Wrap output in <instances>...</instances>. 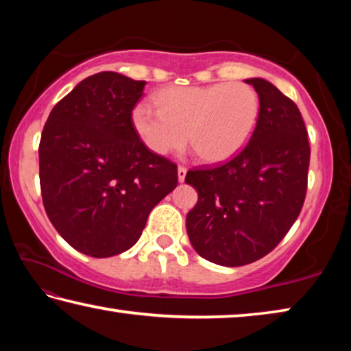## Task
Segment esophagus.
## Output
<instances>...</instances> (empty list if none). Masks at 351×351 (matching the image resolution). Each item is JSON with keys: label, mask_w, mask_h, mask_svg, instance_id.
Returning <instances> with one entry per match:
<instances>
[{"label": "esophagus", "mask_w": 351, "mask_h": 351, "mask_svg": "<svg viewBox=\"0 0 351 351\" xmlns=\"http://www.w3.org/2000/svg\"><path fill=\"white\" fill-rule=\"evenodd\" d=\"M186 175H187V169L180 165V167H178V180H180V182H184V180H186Z\"/></svg>", "instance_id": "esophagus-1"}]
</instances>
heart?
<instances>
[{
  "instance_id": "b5f03b06",
  "label": "heart",
  "mask_w": 351,
  "mask_h": 351,
  "mask_svg": "<svg viewBox=\"0 0 351 351\" xmlns=\"http://www.w3.org/2000/svg\"><path fill=\"white\" fill-rule=\"evenodd\" d=\"M158 110L138 105L133 125L154 154L178 152L187 144L206 162L235 156L257 125L260 100L246 83H212L204 86H170L154 96Z\"/></svg>"
}]
</instances>
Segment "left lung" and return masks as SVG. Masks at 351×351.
Returning <instances> with one entry per match:
<instances>
[{
	"label": "left lung",
	"mask_w": 351,
	"mask_h": 351,
	"mask_svg": "<svg viewBox=\"0 0 351 351\" xmlns=\"http://www.w3.org/2000/svg\"><path fill=\"white\" fill-rule=\"evenodd\" d=\"M260 112L251 139L230 161L189 170L198 190L187 213L190 243L201 257L243 266L269 254L299 217L310 167V142L297 105L265 79H247Z\"/></svg>",
	"instance_id": "obj_1"
}]
</instances>
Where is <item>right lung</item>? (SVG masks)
Here are the masks:
<instances>
[{"mask_svg": "<svg viewBox=\"0 0 351 351\" xmlns=\"http://www.w3.org/2000/svg\"><path fill=\"white\" fill-rule=\"evenodd\" d=\"M144 86L111 71L86 77L52 108L41 133L45 210L57 232L91 257L132 247L148 213L178 186L176 164L148 150L134 130Z\"/></svg>", "mask_w": 351, "mask_h": 351, "instance_id": "1", "label": "right lung"}]
</instances>
